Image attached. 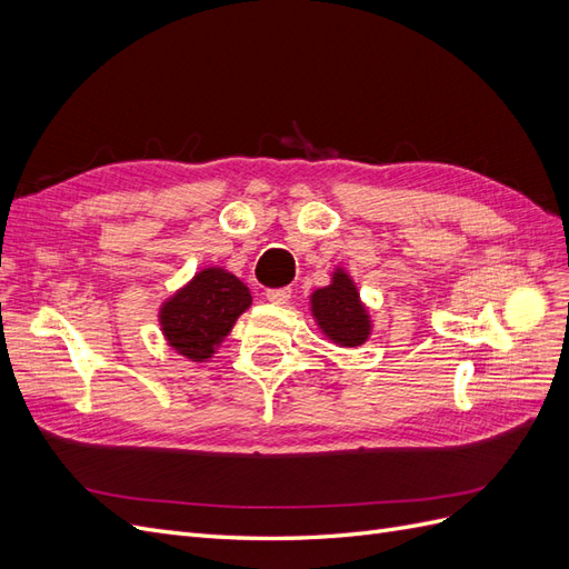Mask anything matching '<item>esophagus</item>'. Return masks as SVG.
Wrapping results in <instances>:
<instances>
[{"label":"esophagus","instance_id":"1","mask_svg":"<svg viewBox=\"0 0 569 569\" xmlns=\"http://www.w3.org/2000/svg\"><path fill=\"white\" fill-rule=\"evenodd\" d=\"M266 299H268L270 303L284 306V303L291 299V289H289V287H280V289H268V291H266Z\"/></svg>","mask_w":569,"mask_h":569}]
</instances>
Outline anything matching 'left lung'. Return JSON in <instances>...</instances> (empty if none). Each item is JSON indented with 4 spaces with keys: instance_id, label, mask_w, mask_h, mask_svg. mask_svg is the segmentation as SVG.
Instances as JSON below:
<instances>
[{
    "instance_id": "obj_1",
    "label": "left lung",
    "mask_w": 569,
    "mask_h": 569,
    "mask_svg": "<svg viewBox=\"0 0 569 569\" xmlns=\"http://www.w3.org/2000/svg\"><path fill=\"white\" fill-rule=\"evenodd\" d=\"M311 313L320 332L343 349L360 347L372 332L368 308L360 301L351 274L343 268H335L332 282L313 291Z\"/></svg>"
}]
</instances>
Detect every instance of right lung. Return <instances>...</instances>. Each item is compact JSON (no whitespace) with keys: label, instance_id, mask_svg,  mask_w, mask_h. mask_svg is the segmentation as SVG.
Returning a JSON list of instances; mask_svg holds the SVG:
<instances>
[{"label":"right lung","instance_id":"1","mask_svg":"<svg viewBox=\"0 0 569 569\" xmlns=\"http://www.w3.org/2000/svg\"><path fill=\"white\" fill-rule=\"evenodd\" d=\"M249 306V287L226 268L213 266L199 270L161 303L159 325L170 349L206 363Z\"/></svg>","mask_w":569,"mask_h":569}]
</instances>
